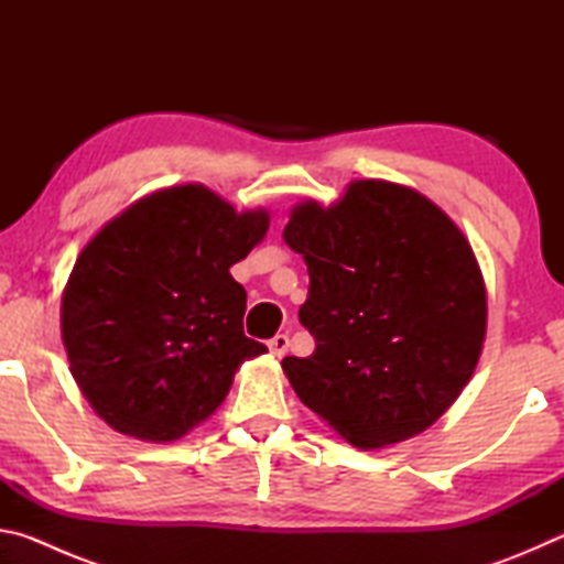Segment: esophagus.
Segmentation results:
<instances>
[{
	"instance_id": "34e87169",
	"label": "esophagus",
	"mask_w": 564,
	"mask_h": 564,
	"mask_svg": "<svg viewBox=\"0 0 564 564\" xmlns=\"http://www.w3.org/2000/svg\"><path fill=\"white\" fill-rule=\"evenodd\" d=\"M269 348H271V352L273 356H283L285 350H289V336H285V333H279V336H273L271 340H269Z\"/></svg>"
}]
</instances>
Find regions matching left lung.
Masks as SVG:
<instances>
[{
    "instance_id": "1",
    "label": "left lung",
    "mask_w": 564,
    "mask_h": 564,
    "mask_svg": "<svg viewBox=\"0 0 564 564\" xmlns=\"http://www.w3.org/2000/svg\"><path fill=\"white\" fill-rule=\"evenodd\" d=\"M283 238L311 275L299 321L316 350L281 362L301 403L358 447L423 433L485 340V283L465 236L415 191L356 181L333 208H295Z\"/></svg>"
}]
</instances>
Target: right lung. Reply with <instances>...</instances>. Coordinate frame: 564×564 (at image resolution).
I'll use <instances>...</instances> for the list:
<instances>
[{"mask_svg":"<svg viewBox=\"0 0 564 564\" xmlns=\"http://www.w3.org/2000/svg\"><path fill=\"white\" fill-rule=\"evenodd\" d=\"M269 228L204 186L141 198L76 261L62 301L72 376L97 415L141 441H176L224 403L265 346L243 333L231 265Z\"/></svg>","mask_w":564,"mask_h":564,"instance_id":"right-lung-1","label":"right lung"}]
</instances>
